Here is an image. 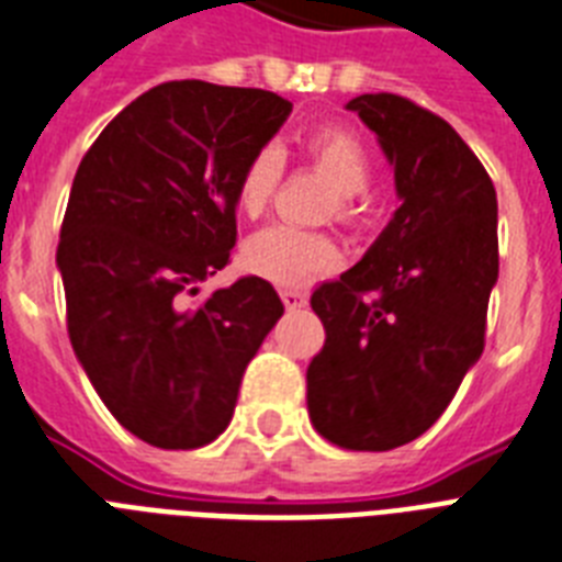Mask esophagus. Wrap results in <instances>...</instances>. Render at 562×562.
Segmentation results:
<instances>
[{
    "mask_svg": "<svg viewBox=\"0 0 562 562\" xmlns=\"http://www.w3.org/2000/svg\"><path fill=\"white\" fill-rule=\"evenodd\" d=\"M281 301L286 310H301L307 304V292L301 290H281Z\"/></svg>",
    "mask_w": 562,
    "mask_h": 562,
    "instance_id": "obj_1",
    "label": "esophagus"
}]
</instances>
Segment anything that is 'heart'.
<instances>
[{
	"label": "heart",
	"instance_id": "b5f03b06",
	"mask_svg": "<svg viewBox=\"0 0 562 562\" xmlns=\"http://www.w3.org/2000/svg\"><path fill=\"white\" fill-rule=\"evenodd\" d=\"M304 155L318 171L336 183L338 189V215L345 221L356 217V201L364 192L373 175L368 146L359 134L338 128V125H322L304 134ZM284 175V151L276 143H263L249 164L244 166L235 189V203L247 217H258L270 206L272 194ZM240 261L252 276L270 281L278 286H301L313 281L322 272L336 270L341 255L333 238L324 232L299 229V226H267L255 232L252 238L240 249Z\"/></svg>",
	"mask_w": 562,
	"mask_h": 562
}]
</instances>
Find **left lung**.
Listing matches in <instances>:
<instances>
[{
	"label": "left lung",
	"mask_w": 562,
	"mask_h": 562,
	"mask_svg": "<svg viewBox=\"0 0 562 562\" xmlns=\"http://www.w3.org/2000/svg\"><path fill=\"white\" fill-rule=\"evenodd\" d=\"M391 160L402 206L353 270L313 292L324 324L307 368L313 428L347 451L422 437L485 347L499 276L497 192L468 143L398 94L347 103Z\"/></svg>",
	"instance_id": "left-lung-1"
}]
</instances>
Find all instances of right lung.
<instances>
[{"mask_svg":"<svg viewBox=\"0 0 562 562\" xmlns=\"http://www.w3.org/2000/svg\"><path fill=\"white\" fill-rule=\"evenodd\" d=\"M290 111L261 88L164 82L105 125L74 175L57 247L68 338L111 416L155 448L224 434L284 315L258 276L192 295L229 261L240 171Z\"/></svg>","mask_w":562,"mask_h":562,"instance_id":"right-lung-1","label":"right lung"}]
</instances>
